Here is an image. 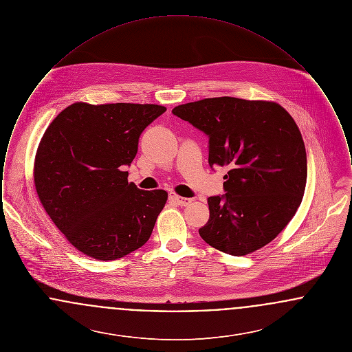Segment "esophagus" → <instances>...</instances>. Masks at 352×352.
Listing matches in <instances>:
<instances>
[{"mask_svg":"<svg viewBox=\"0 0 352 352\" xmlns=\"http://www.w3.org/2000/svg\"><path fill=\"white\" fill-rule=\"evenodd\" d=\"M170 199L173 201H175L177 204H179V206H188L192 199H190V198H184V197H179V195H177V194H170Z\"/></svg>","mask_w":352,"mask_h":352,"instance_id":"obj_1","label":"esophagus"}]
</instances>
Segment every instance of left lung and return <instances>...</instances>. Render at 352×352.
<instances>
[{
    "label": "left lung",
    "mask_w": 352,
    "mask_h": 352,
    "mask_svg": "<svg viewBox=\"0 0 352 352\" xmlns=\"http://www.w3.org/2000/svg\"><path fill=\"white\" fill-rule=\"evenodd\" d=\"M173 113L208 135L211 168H230L226 194L207 199L201 239L232 256L269 244L296 215L306 187V151L296 121L274 101L230 96L182 104Z\"/></svg>",
    "instance_id": "left-lung-1"
}]
</instances>
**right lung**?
Wrapping results in <instances>:
<instances>
[{"label": "right lung", "mask_w": 352, "mask_h": 352, "mask_svg": "<svg viewBox=\"0 0 352 352\" xmlns=\"http://www.w3.org/2000/svg\"><path fill=\"white\" fill-rule=\"evenodd\" d=\"M166 111L157 104L74 102L52 120L34 161L38 198L84 254L111 261L141 248L165 207V190L128 182L144 129Z\"/></svg>", "instance_id": "1"}]
</instances>
